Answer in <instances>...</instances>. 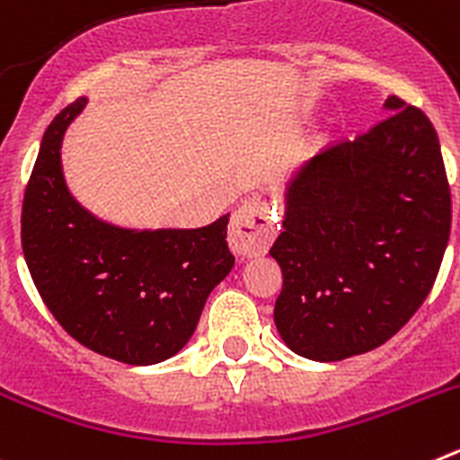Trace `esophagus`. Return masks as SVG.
Segmentation results:
<instances>
[{
  "label": "esophagus",
  "mask_w": 460,
  "mask_h": 460,
  "mask_svg": "<svg viewBox=\"0 0 460 460\" xmlns=\"http://www.w3.org/2000/svg\"><path fill=\"white\" fill-rule=\"evenodd\" d=\"M276 237L274 209L265 200L243 202L230 221V249L243 258L267 253Z\"/></svg>",
  "instance_id": "1"
}]
</instances>
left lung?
I'll return each mask as SVG.
<instances>
[{"label":"left lung","mask_w":460,"mask_h":460,"mask_svg":"<svg viewBox=\"0 0 460 460\" xmlns=\"http://www.w3.org/2000/svg\"><path fill=\"white\" fill-rule=\"evenodd\" d=\"M392 112L311 158L286 190L283 271L274 323L296 355H364L412 318L440 271L452 193L429 117L389 96Z\"/></svg>","instance_id":"obj_1"}]
</instances>
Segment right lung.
I'll use <instances>...</instances> for the list:
<instances>
[{"label":"right lung","mask_w":460,"mask_h":460,"mask_svg":"<svg viewBox=\"0 0 460 460\" xmlns=\"http://www.w3.org/2000/svg\"><path fill=\"white\" fill-rule=\"evenodd\" d=\"M87 99L48 126L24 189L22 253L48 311L89 350L131 367L170 359L230 274L227 214L195 230H126L73 200L62 140Z\"/></svg>","instance_id":"1"}]
</instances>
